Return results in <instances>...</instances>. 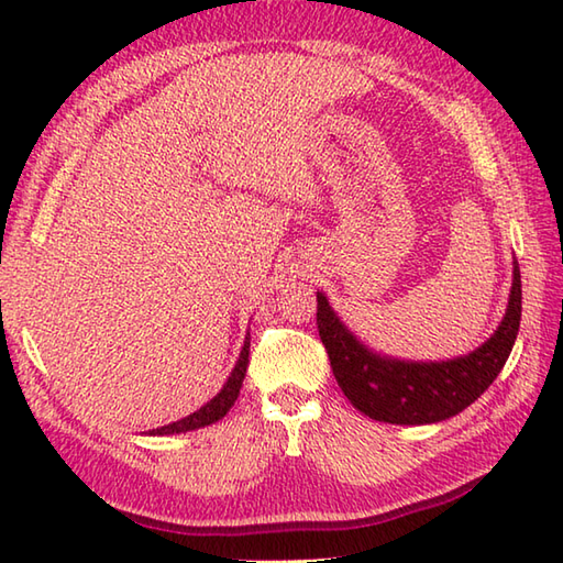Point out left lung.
<instances>
[{
	"mask_svg": "<svg viewBox=\"0 0 563 563\" xmlns=\"http://www.w3.org/2000/svg\"><path fill=\"white\" fill-rule=\"evenodd\" d=\"M522 283L516 261L508 312L482 349L448 363H401L369 353L353 339L327 297L317 292V327L333 377L357 411L385 423H438L474 404L504 369L518 339Z\"/></svg>",
	"mask_w": 563,
	"mask_h": 563,
	"instance_id": "1",
	"label": "left lung"
}]
</instances>
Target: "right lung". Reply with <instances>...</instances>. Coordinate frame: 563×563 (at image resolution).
<instances>
[{
    "label": "right lung",
    "mask_w": 563,
    "mask_h": 563,
    "mask_svg": "<svg viewBox=\"0 0 563 563\" xmlns=\"http://www.w3.org/2000/svg\"><path fill=\"white\" fill-rule=\"evenodd\" d=\"M246 365H249V339L244 341V349H242V355H239V363L236 367L232 369V377L227 379V385L222 387V391L218 394V397L210 399L202 409H198L196 413H190L186 418H181V421L176 423H169V426H162L157 430H152V435H169V433H186V430H196V428H202V426H210L214 421H220V418L232 409V404L236 401V394L239 389H242V382H244V375H246Z\"/></svg>",
    "instance_id": "1"
}]
</instances>
